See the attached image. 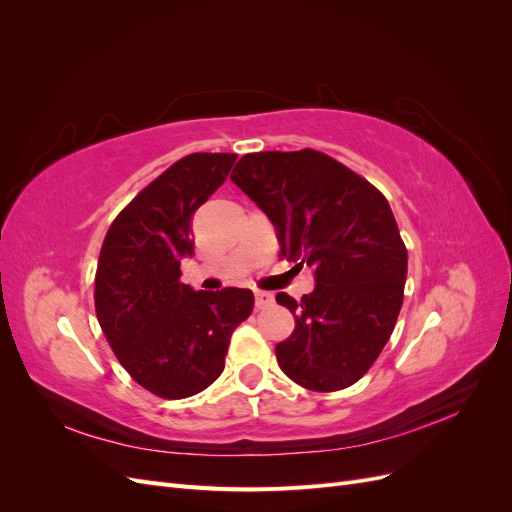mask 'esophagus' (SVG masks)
<instances>
[{"label":"esophagus","instance_id":"34e87169","mask_svg":"<svg viewBox=\"0 0 512 512\" xmlns=\"http://www.w3.org/2000/svg\"><path fill=\"white\" fill-rule=\"evenodd\" d=\"M256 307L258 309H265L269 305H273V294L271 292H262V290H256Z\"/></svg>","mask_w":512,"mask_h":512}]
</instances>
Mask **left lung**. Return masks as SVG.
Masks as SVG:
<instances>
[{"mask_svg":"<svg viewBox=\"0 0 512 512\" xmlns=\"http://www.w3.org/2000/svg\"><path fill=\"white\" fill-rule=\"evenodd\" d=\"M230 179L269 215L280 256L316 271L301 301L275 297L294 316L277 363L303 389H348L380 356L404 303L408 250L389 200L316 149L247 153Z\"/></svg>","mask_w":512,"mask_h":512,"instance_id":"8db88e82","label":"left lung"}]
</instances>
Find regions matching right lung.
Segmentation results:
<instances>
[{"mask_svg": "<svg viewBox=\"0 0 512 512\" xmlns=\"http://www.w3.org/2000/svg\"><path fill=\"white\" fill-rule=\"evenodd\" d=\"M235 153H190L138 192L108 228L96 271V316L123 369L162 399L218 380L230 335L252 314L245 288L181 284L192 215L226 181Z\"/></svg>", "mask_w": 512, "mask_h": 512, "instance_id": "add662e5", "label": "right lung"}]
</instances>
